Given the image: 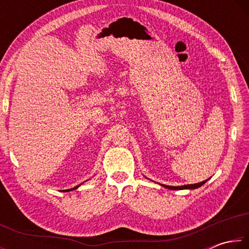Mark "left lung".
<instances>
[{"mask_svg": "<svg viewBox=\"0 0 249 249\" xmlns=\"http://www.w3.org/2000/svg\"><path fill=\"white\" fill-rule=\"evenodd\" d=\"M208 180H209V179H208ZM208 180H204V181H202V182L195 183V184L178 185V187H172V185H166V184H161V185H162V187L167 188V189H169V190H193V189H197V188H200L201 185H203V184H204Z\"/></svg>", "mask_w": 249, "mask_h": 249, "instance_id": "left-lung-1", "label": "left lung"}]
</instances>
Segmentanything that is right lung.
Segmentation results:
<instances>
[{
    "instance_id": "right-lung-1",
    "label": "right lung",
    "mask_w": 249,
    "mask_h": 249,
    "mask_svg": "<svg viewBox=\"0 0 249 249\" xmlns=\"http://www.w3.org/2000/svg\"><path fill=\"white\" fill-rule=\"evenodd\" d=\"M83 183V182H82ZM80 187V184L79 185H77V187H74V188H72V189H68V190H62V191H65V192H68V191H72V190H75V189H78Z\"/></svg>"
}]
</instances>
